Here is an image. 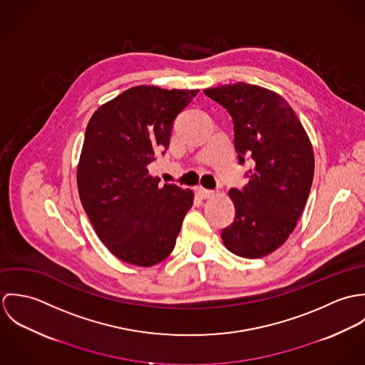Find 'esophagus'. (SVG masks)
I'll return each instance as SVG.
<instances>
[{
  "instance_id": "34e87169",
  "label": "esophagus",
  "mask_w": 365,
  "mask_h": 365,
  "mask_svg": "<svg viewBox=\"0 0 365 365\" xmlns=\"http://www.w3.org/2000/svg\"><path fill=\"white\" fill-rule=\"evenodd\" d=\"M197 192H198V195H200L201 198H204V200H208V198H212V197L215 195L213 191H209V190L201 188V187L197 190Z\"/></svg>"
}]
</instances>
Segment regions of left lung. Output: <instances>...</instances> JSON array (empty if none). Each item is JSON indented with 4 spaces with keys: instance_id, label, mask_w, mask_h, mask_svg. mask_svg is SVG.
Wrapping results in <instances>:
<instances>
[{
    "instance_id": "8db88e82",
    "label": "left lung",
    "mask_w": 365,
    "mask_h": 365,
    "mask_svg": "<svg viewBox=\"0 0 365 365\" xmlns=\"http://www.w3.org/2000/svg\"><path fill=\"white\" fill-rule=\"evenodd\" d=\"M204 93L232 115L239 161L253 158L249 184L229 191L236 217L222 230L223 245L239 257H265L287 242L308 201L314 173L311 139L275 91L235 83Z\"/></svg>"
}]
</instances>
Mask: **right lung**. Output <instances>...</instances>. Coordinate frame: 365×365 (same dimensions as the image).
<instances>
[{"label":"right lung","mask_w":365,"mask_h":365,"mask_svg":"<svg viewBox=\"0 0 365 365\" xmlns=\"http://www.w3.org/2000/svg\"><path fill=\"white\" fill-rule=\"evenodd\" d=\"M198 91L136 86L88 120L77 164L78 195L97 236L119 260L152 267L175 246L194 192L160 187L148 167L168 149L174 118Z\"/></svg>","instance_id":"add662e5"}]
</instances>
